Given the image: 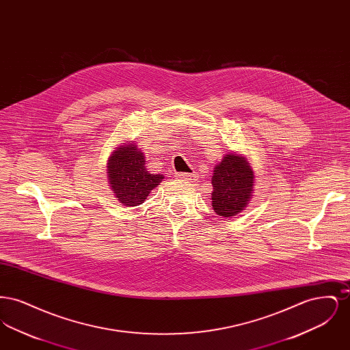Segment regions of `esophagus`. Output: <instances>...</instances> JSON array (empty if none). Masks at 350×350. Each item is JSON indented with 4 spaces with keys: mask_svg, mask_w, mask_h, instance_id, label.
Masks as SVG:
<instances>
[{
    "mask_svg": "<svg viewBox=\"0 0 350 350\" xmlns=\"http://www.w3.org/2000/svg\"><path fill=\"white\" fill-rule=\"evenodd\" d=\"M176 177L183 181H191L196 178L194 173H176Z\"/></svg>",
    "mask_w": 350,
    "mask_h": 350,
    "instance_id": "esophagus-1",
    "label": "esophagus"
}]
</instances>
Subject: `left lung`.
<instances>
[{
    "instance_id": "obj_1",
    "label": "left lung",
    "mask_w": 350,
    "mask_h": 350,
    "mask_svg": "<svg viewBox=\"0 0 350 350\" xmlns=\"http://www.w3.org/2000/svg\"><path fill=\"white\" fill-rule=\"evenodd\" d=\"M211 183L214 211L219 217H233L250 204L254 172L245 156L228 152L214 167Z\"/></svg>"
}]
</instances>
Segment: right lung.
I'll list each match as a JSON object with an SVG mask.
<instances>
[{"mask_svg":"<svg viewBox=\"0 0 350 350\" xmlns=\"http://www.w3.org/2000/svg\"><path fill=\"white\" fill-rule=\"evenodd\" d=\"M107 180L119 203L133 207L144 203L164 176L150 173L144 153L133 142H127L111 152L107 160Z\"/></svg>","mask_w":350,"mask_h":350,"instance_id":"add662e5","label":"right lung"}]
</instances>
